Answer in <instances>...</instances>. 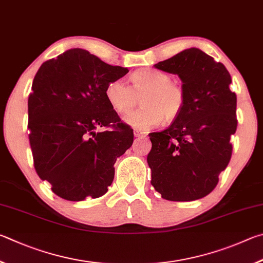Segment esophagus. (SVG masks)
Instances as JSON below:
<instances>
[{"instance_id":"esophagus-1","label":"esophagus","mask_w":263,"mask_h":263,"mask_svg":"<svg viewBox=\"0 0 263 263\" xmlns=\"http://www.w3.org/2000/svg\"><path fill=\"white\" fill-rule=\"evenodd\" d=\"M134 135H135L136 137H145V136H146L145 133L140 130V129H134Z\"/></svg>"}]
</instances>
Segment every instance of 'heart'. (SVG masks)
<instances>
[{"label":"heart","instance_id":"b5f03b06","mask_svg":"<svg viewBox=\"0 0 263 263\" xmlns=\"http://www.w3.org/2000/svg\"><path fill=\"white\" fill-rule=\"evenodd\" d=\"M132 86L123 80L110 81L105 97L118 113H127L139 104L142 107L127 114L124 121L141 130H149L163 121L172 122L185 108L186 96L180 85L167 73L154 69H140L133 73Z\"/></svg>","mask_w":263,"mask_h":263}]
</instances>
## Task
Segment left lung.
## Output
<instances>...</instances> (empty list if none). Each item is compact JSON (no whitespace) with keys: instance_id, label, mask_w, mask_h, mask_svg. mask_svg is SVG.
Masks as SVG:
<instances>
[{"instance_id":"left-lung-1","label":"left lung","mask_w":263,"mask_h":263,"mask_svg":"<svg viewBox=\"0 0 263 263\" xmlns=\"http://www.w3.org/2000/svg\"><path fill=\"white\" fill-rule=\"evenodd\" d=\"M155 67L180 77L186 103L180 117L150 133L151 185L168 201H194L213 192L231 159L237 96L223 63L192 47Z\"/></svg>"}]
</instances>
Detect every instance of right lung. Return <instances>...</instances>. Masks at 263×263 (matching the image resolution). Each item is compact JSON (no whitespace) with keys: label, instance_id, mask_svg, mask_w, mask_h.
Here are the masks:
<instances>
[{"label":"right lung","instance_id":"right-lung-1","mask_svg":"<svg viewBox=\"0 0 263 263\" xmlns=\"http://www.w3.org/2000/svg\"><path fill=\"white\" fill-rule=\"evenodd\" d=\"M128 71L71 48L35 73L27 103L34 168L62 199H97L113 182L115 160L130 148L134 134L120 122L105 89ZM105 126L112 129L99 130Z\"/></svg>","mask_w":263,"mask_h":263}]
</instances>
